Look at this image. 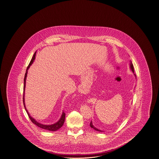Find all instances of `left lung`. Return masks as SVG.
Instances as JSON below:
<instances>
[{"instance_id": "left-lung-1", "label": "left lung", "mask_w": 159, "mask_h": 159, "mask_svg": "<svg viewBox=\"0 0 159 159\" xmlns=\"http://www.w3.org/2000/svg\"><path fill=\"white\" fill-rule=\"evenodd\" d=\"M129 62H130V63H129V67H130L131 70L132 72L134 73V75H135V78L136 79V75L134 74V66H133V64L132 63L131 60H130V61H129ZM90 126H91V127L92 128H93V129H95V130L97 131L104 132L103 131H102V130H100V129H98V128H97L96 127H95V126L93 125V123H92V121H91V123H90Z\"/></svg>"}]
</instances>
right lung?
Wrapping results in <instances>:
<instances>
[{
    "label": "right lung",
    "instance_id": "obj_1",
    "mask_svg": "<svg viewBox=\"0 0 159 159\" xmlns=\"http://www.w3.org/2000/svg\"><path fill=\"white\" fill-rule=\"evenodd\" d=\"M36 51L35 52L34 55L32 57V59L30 61V63L29 64L28 66L27 70H26V73L25 74V77H24V95H23V103H24V108L25 109L28 115L29 116V118H30L31 121H32V123H34V124H35L36 126L38 127H40L42 129H45L46 130L48 131H56L57 130H58L60 129L61 127L63 125L64 121H65V116H66V114L64 113V112L63 111L61 116L60 117V118L59 119V120L56 122V123L52 124H43L41 123H39L38 121H36V120L34 118H33L32 116L30 115V114L29 113L27 109L26 108L25 106V98H24V96H25V84H26V80H27V77L28 70V69L30 67V66L32 65V63H34L35 59V56H36Z\"/></svg>",
    "mask_w": 159,
    "mask_h": 159
}]
</instances>
